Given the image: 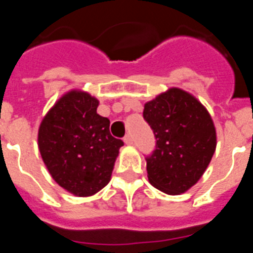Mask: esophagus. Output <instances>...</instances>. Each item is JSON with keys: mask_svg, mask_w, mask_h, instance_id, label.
Listing matches in <instances>:
<instances>
[{"mask_svg": "<svg viewBox=\"0 0 253 253\" xmlns=\"http://www.w3.org/2000/svg\"><path fill=\"white\" fill-rule=\"evenodd\" d=\"M124 142L125 144H133V137H131V134H126V135H125Z\"/></svg>", "mask_w": 253, "mask_h": 253, "instance_id": "obj_1", "label": "esophagus"}]
</instances>
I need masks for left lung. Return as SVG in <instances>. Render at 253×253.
Returning a JSON list of instances; mask_svg holds the SVG:
<instances>
[{
  "mask_svg": "<svg viewBox=\"0 0 253 253\" xmlns=\"http://www.w3.org/2000/svg\"><path fill=\"white\" fill-rule=\"evenodd\" d=\"M143 118L156 137V149L146 158L149 182L169 195L185 193L200 180L215 152L211 116L195 96L172 87L146 102Z\"/></svg>",
  "mask_w": 253,
  "mask_h": 253,
  "instance_id": "left-lung-1",
  "label": "left lung"
}]
</instances>
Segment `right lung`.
I'll return each instance as SVG.
<instances>
[{"label": "right lung", "instance_id": "obj_1", "mask_svg": "<svg viewBox=\"0 0 253 253\" xmlns=\"http://www.w3.org/2000/svg\"><path fill=\"white\" fill-rule=\"evenodd\" d=\"M99 100L71 90L46 113L38 147L53 180L76 196H91L111 178L123 140L110 134V120L97 114Z\"/></svg>", "mask_w": 253, "mask_h": 253}]
</instances>
